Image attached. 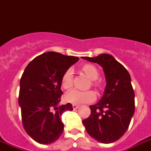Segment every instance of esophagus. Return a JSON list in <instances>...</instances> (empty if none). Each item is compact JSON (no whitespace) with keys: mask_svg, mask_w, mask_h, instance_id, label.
<instances>
[{"mask_svg":"<svg viewBox=\"0 0 151 151\" xmlns=\"http://www.w3.org/2000/svg\"><path fill=\"white\" fill-rule=\"evenodd\" d=\"M73 106V110H77V109L79 107V106L77 105V104H73V106Z\"/></svg>","mask_w":151,"mask_h":151,"instance_id":"esophagus-1","label":"esophagus"}]
</instances>
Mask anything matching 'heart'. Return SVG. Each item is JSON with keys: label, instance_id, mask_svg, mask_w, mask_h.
<instances>
[{"label": "heart", "instance_id": "heart-1", "mask_svg": "<svg viewBox=\"0 0 151 151\" xmlns=\"http://www.w3.org/2000/svg\"><path fill=\"white\" fill-rule=\"evenodd\" d=\"M82 71L86 74L90 80L96 81L99 78L98 69L92 64H85L81 68ZM73 84V72L71 70H66L62 77L61 85L64 89H68ZM95 85V83H92ZM66 101L74 104L90 103L95 99L96 95L92 91H80L78 89H72L65 96Z\"/></svg>", "mask_w": 151, "mask_h": 151}]
</instances>
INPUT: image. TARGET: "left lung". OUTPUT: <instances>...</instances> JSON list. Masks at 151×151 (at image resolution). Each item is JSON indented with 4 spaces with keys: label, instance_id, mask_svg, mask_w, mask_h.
Wrapping results in <instances>:
<instances>
[{
    "label": "left lung",
    "instance_id": "1",
    "mask_svg": "<svg viewBox=\"0 0 151 151\" xmlns=\"http://www.w3.org/2000/svg\"><path fill=\"white\" fill-rule=\"evenodd\" d=\"M81 58L100 65L106 82L103 97L96 104L90 106L91 114L83 120V124L96 140L114 143L127 131L135 112V93L130 74L111 55Z\"/></svg>",
    "mask_w": 151,
    "mask_h": 151
}]
</instances>
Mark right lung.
I'll list each match as a JSON object with an SVG mask.
<instances>
[{"instance_id":"obj_1","label":"right lung","mask_w":151,"mask_h":151,"mask_svg":"<svg viewBox=\"0 0 151 151\" xmlns=\"http://www.w3.org/2000/svg\"><path fill=\"white\" fill-rule=\"evenodd\" d=\"M78 57L48 52L29 63L20 79L19 104L27 134L41 144L54 143L63 132V113L73 110L70 103L59 105L61 79Z\"/></svg>"}]
</instances>
